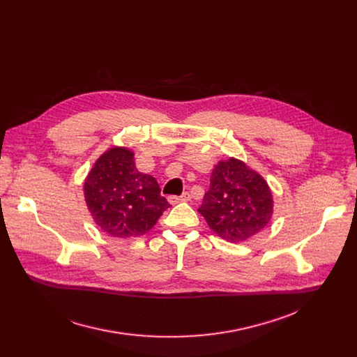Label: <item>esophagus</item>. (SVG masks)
<instances>
[{
	"label": "esophagus",
	"instance_id": "34e87169",
	"mask_svg": "<svg viewBox=\"0 0 357 357\" xmlns=\"http://www.w3.org/2000/svg\"><path fill=\"white\" fill-rule=\"evenodd\" d=\"M189 199H190V195L188 192H183L181 196H175V195L168 196V202L172 203V205H175V203H179V202H188Z\"/></svg>",
	"mask_w": 357,
	"mask_h": 357
}]
</instances>
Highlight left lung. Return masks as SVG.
<instances>
[{
  "mask_svg": "<svg viewBox=\"0 0 357 357\" xmlns=\"http://www.w3.org/2000/svg\"><path fill=\"white\" fill-rule=\"evenodd\" d=\"M197 212L218 236L238 243L267 226L273 216V195L257 172L230 158L213 169Z\"/></svg>",
  "mask_w": 357,
  "mask_h": 357,
  "instance_id": "8db88e82",
  "label": "left lung"
}]
</instances>
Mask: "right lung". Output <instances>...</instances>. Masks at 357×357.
Segmentation results:
<instances>
[{
	"label": "right lung",
	"instance_id": "add662e5",
	"mask_svg": "<svg viewBox=\"0 0 357 357\" xmlns=\"http://www.w3.org/2000/svg\"><path fill=\"white\" fill-rule=\"evenodd\" d=\"M84 197L97 226L120 238L145 234L171 206L157 179L138 172L134 154L121 146L97 160L86 178Z\"/></svg>",
	"mask_w": 357,
	"mask_h": 357
}]
</instances>
